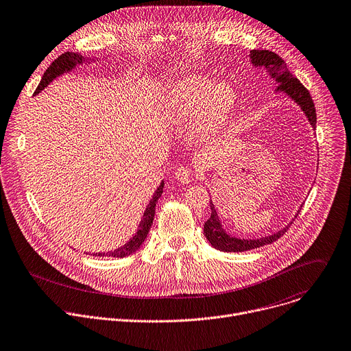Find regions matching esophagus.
Here are the masks:
<instances>
[{
    "label": "esophagus",
    "mask_w": 351,
    "mask_h": 351,
    "mask_svg": "<svg viewBox=\"0 0 351 351\" xmlns=\"http://www.w3.org/2000/svg\"><path fill=\"white\" fill-rule=\"evenodd\" d=\"M175 176L176 179L180 182V183H189L190 180H192V169H190L189 167H179L176 171H175Z\"/></svg>",
    "instance_id": "esophagus-1"
}]
</instances>
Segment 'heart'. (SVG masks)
Segmentation results:
<instances>
[{
	"label": "heart",
	"mask_w": 351,
	"mask_h": 351,
	"mask_svg": "<svg viewBox=\"0 0 351 351\" xmlns=\"http://www.w3.org/2000/svg\"><path fill=\"white\" fill-rule=\"evenodd\" d=\"M237 105V92L228 82H213L203 75H186L169 84L162 95L161 112L171 123L193 117V133L207 137L219 132Z\"/></svg>",
	"instance_id": "obj_1"
}]
</instances>
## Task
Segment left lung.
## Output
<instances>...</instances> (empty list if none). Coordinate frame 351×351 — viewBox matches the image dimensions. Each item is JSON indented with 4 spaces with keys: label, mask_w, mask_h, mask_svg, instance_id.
<instances>
[{
    "label": "left lung",
    "mask_w": 351,
    "mask_h": 351,
    "mask_svg": "<svg viewBox=\"0 0 351 351\" xmlns=\"http://www.w3.org/2000/svg\"><path fill=\"white\" fill-rule=\"evenodd\" d=\"M249 58H250V62L253 67H261V69L266 70L269 77L277 82V85H278L276 88L277 92L285 93L287 97L293 99L301 108V110L306 116L308 121L311 123L312 129L315 130L316 129V110H315L313 101L311 98L308 89L289 71V69H287V64L284 62V60L274 51H269V50H250ZM210 207H211V215L204 222V235H206L207 241L211 243V246L221 252H245V250L256 249V247L273 243L281 235H284V232H287V230H289V227L293 224V221H294V218H293V221L289 226H285L282 230H280L271 235L262 237L258 239H241V238L227 234V231L222 228L217 210L211 200H210ZM297 215L298 214H295V218H297Z\"/></svg>",
    "instance_id": "left-lung-1"
}]
</instances>
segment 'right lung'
<instances>
[{
  "label": "right lung",
  "mask_w": 351,
  "mask_h": 351,
  "mask_svg": "<svg viewBox=\"0 0 351 351\" xmlns=\"http://www.w3.org/2000/svg\"><path fill=\"white\" fill-rule=\"evenodd\" d=\"M90 60V58H89ZM93 60V58H92ZM88 61V58H85L84 56L78 54V53H73V51H66L62 53L58 58H56L50 67L45 71L43 77H42V81L40 84L38 85L36 90H35V95H38L39 92H42L54 78L62 75L64 73H70L73 71L77 66L82 64V62ZM162 192H164V180L161 182V184L158 186V189L154 192V196L152 199L149 200V204L147 206L145 211H144V215L138 224V230L137 232L133 235V238L124 243L123 246L112 250V252H99V253H93V256H110V258H125L129 256V254L134 253L136 250H138L141 247V245L144 243L148 232H149V228L152 226V221H154V215H155V206L158 203V199L162 196Z\"/></svg>",
  "instance_id": "1"
}]
</instances>
